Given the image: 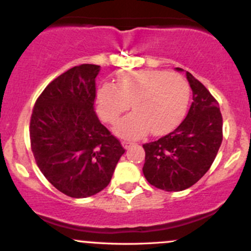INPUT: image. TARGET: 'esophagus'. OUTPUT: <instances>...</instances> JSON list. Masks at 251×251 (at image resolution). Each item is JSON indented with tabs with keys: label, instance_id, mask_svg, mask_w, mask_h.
<instances>
[{
	"label": "esophagus",
	"instance_id": "esophagus-1",
	"mask_svg": "<svg viewBox=\"0 0 251 251\" xmlns=\"http://www.w3.org/2000/svg\"><path fill=\"white\" fill-rule=\"evenodd\" d=\"M121 143H123L124 148H126V149H127V148H130L131 146H132V144H133V142H132V141H128V140H125V141H123V142H121Z\"/></svg>",
	"mask_w": 251,
	"mask_h": 251
}]
</instances>
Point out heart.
<instances>
[{"mask_svg":"<svg viewBox=\"0 0 251 251\" xmlns=\"http://www.w3.org/2000/svg\"><path fill=\"white\" fill-rule=\"evenodd\" d=\"M188 100V82L181 75L153 69L121 72L116 86L107 82L96 93L97 111L105 123H115L132 104L135 111L114 127L116 135L127 138L173 130L183 118Z\"/></svg>","mask_w":251,"mask_h":251,"instance_id":"obj_1","label":"heart"}]
</instances>
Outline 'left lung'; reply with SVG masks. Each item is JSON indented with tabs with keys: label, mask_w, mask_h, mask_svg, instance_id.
<instances>
[{
	"label": "left lung",
	"mask_w": 251,
	"mask_h": 251,
	"mask_svg": "<svg viewBox=\"0 0 251 251\" xmlns=\"http://www.w3.org/2000/svg\"><path fill=\"white\" fill-rule=\"evenodd\" d=\"M186 76L193 92L186 119L173 132L143 144L144 177L166 192L183 191L197 183L214 163L222 143L219 103L191 73Z\"/></svg>",
	"instance_id": "8db88e82"
}]
</instances>
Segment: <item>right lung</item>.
Instances as JSON below:
<instances>
[{"label": "right lung", "mask_w": 251, "mask_h": 251, "mask_svg": "<svg viewBox=\"0 0 251 251\" xmlns=\"http://www.w3.org/2000/svg\"><path fill=\"white\" fill-rule=\"evenodd\" d=\"M100 70V65L81 64L55 77L37 98L30 120L37 166L72 198H87L104 189L125 153L95 111Z\"/></svg>", "instance_id": "obj_1"}]
</instances>
